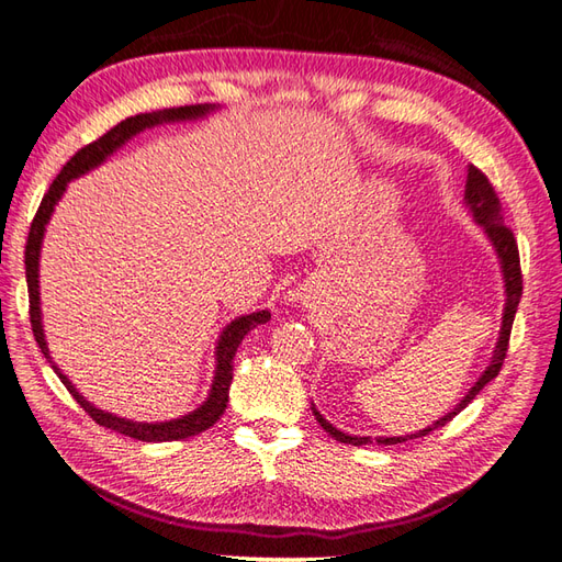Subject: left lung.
Wrapping results in <instances>:
<instances>
[{
    "label": "left lung",
    "instance_id": "left-lung-1",
    "mask_svg": "<svg viewBox=\"0 0 562 562\" xmlns=\"http://www.w3.org/2000/svg\"><path fill=\"white\" fill-rule=\"evenodd\" d=\"M465 205H469L471 214L475 224L483 226V232L491 238V244L495 248V254L499 258V268H503V280H505V312H503V326H499V338L495 345V352H493V360L491 364L485 367V372L479 376V381L471 386V391L465 393L463 401L453 408L451 413H447L445 417H439L437 423H432L429 427L420 429V432L415 435H405V437H376V445H401V441H408V439H417V437H425L432 432L437 427H445L453 415H459L465 405H469L475 396H479L481 389L487 384V381H493L499 369H503V362L507 357V345H509V333H512V324H515V314H517V306L521 300V268H519V248H517V238L512 234L509 226H505L503 220V207H499V198L495 193L493 183L487 181V176L483 171L475 169V166H469V178H465ZM312 411L316 415L318 425L326 429L330 437H336L342 445H352V447H362V445H372V437H352L348 432H340L338 427H333L324 415H321L314 403H312Z\"/></svg>",
    "mask_w": 562,
    "mask_h": 562
}]
</instances>
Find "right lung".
I'll list each match as a JSON object with an SVG mask.
<instances>
[{"label":"right lung","mask_w":562,"mask_h":562,"mask_svg":"<svg viewBox=\"0 0 562 562\" xmlns=\"http://www.w3.org/2000/svg\"><path fill=\"white\" fill-rule=\"evenodd\" d=\"M210 111H214V105H181V109H166V111H157V113H139L133 117H125L123 123H117L115 127H111L109 133L101 135L97 142L91 145L81 147L75 157H71L63 171L57 173V178L53 181L50 190L43 195V202L35 217L31 222V232H29V241H26V282H29V314H31V328L35 342H38L41 352L45 355V360L53 364L55 374L63 379V384L67 386V391L75 396V401L87 411L93 420L99 425L115 429L125 437L133 439H142V441H176V439H188L195 437L200 432H205L214 423L220 420L222 413L226 411V401H229V386L234 379V355L236 348L241 345L244 336L248 330H254L260 324H268L270 321V312H254L248 316H238L234 318L229 326L222 330L220 342H217V367H214V379H212V389L207 401L195 408L193 413L176 417V420L169 423H135V420H125V417H117L113 413L99 411L97 405H91L81 393L71 386V381L59 372L57 364L53 362L50 352H47V342H45V333H43V321H41V292H38V258H41V244H43V234H45V224L50 222V214L57 205V200L63 198L67 183L71 178H77L81 173H87L91 169H97L99 164H103L105 159L111 157L115 149H121L130 137H135L137 133L147 127H154L159 123H173V121H193V117H202L207 115Z\"/></svg>","instance_id":"right-lung-1"}]
</instances>
